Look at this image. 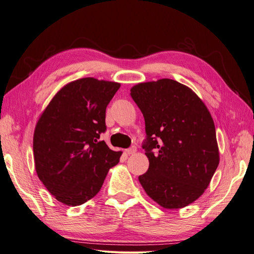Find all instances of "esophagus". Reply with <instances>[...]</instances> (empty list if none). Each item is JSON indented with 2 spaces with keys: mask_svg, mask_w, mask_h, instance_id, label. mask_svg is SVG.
Returning <instances> with one entry per match:
<instances>
[{
  "mask_svg": "<svg viewBox=\"0 0 254 254\" xmlns=\"http://www.w3.org/2000/svg\"><path fill=\"white\" fill-rule=\"evenodd\" d=\"M136 151V147L135 146H131V147L126 149V152L128 153V155H133V153Z\"/></svg>",
  "mask_w": 254,
  "mask_h": 254,
  "instance_id": "34e87169",
  "label": "esophagus"
}]
</instances>
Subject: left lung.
<instances>
[{
	"label": "left lung",
	"mask_w": 254,
	"mask_h": 254,
	"mask_svg": "<svg viewBox=\"0 0 254 254\" xmlns=\"http://www.w3.org/2000/svg\"><path fill=\"white\" fill-rule=\"evenodd\" d=\"M145 120L148 171L139 177L153 201L180 209L200 197L219 164L215 125L195 92L168 78L130 89Z\"/></svg>",
	"instance_id": "8db88e82"
}]
</instances>
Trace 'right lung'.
Masks as SVG:
<instances>
[{"label":"right lung","mask_w":254,"mask_h":254,"mask_svg":"<svg viewBox=\"0 0 254 254\" xmlns=\"http://www.w3.org/2000/svg\"><path fill=\"white\" fill-rule=\"evenodd\" d=\"M121 83L86 77L61 88L40 115L34 132L38 177L58 201L76 206L93 198L122 151L98 141L106 108Z\"/></svg>","instance_id":"right-lung-1"}]
</instances>
